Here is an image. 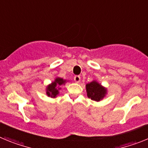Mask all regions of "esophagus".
<instances>
[{
    "label": "esophagus",
    "mask_w": 148,
    "mask_h": 148,
    "mask_svg": "<svg viewBox=\"0 0 148 148\" xmlns=\"http://www.w3.org/2000/svg\"><path fill=\"white\" fill-rule=\"evenodd\" d=\"M74 81H75L76 83H79L81 81V77L79 76V75H75V76L74 77Z\"/></svg>",
    "instance_id": "esophagus-1"
}]
</instances>
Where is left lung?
<instances>
[{"instance_id": "obj_1", "label": "left lung", "mask_w": 148, "mask_h": 148, "mask_svg": "<svg viewBox=\"0 0 148 148\" xmlns=\"http://www.w3.org/2000/svg\"><path fill=\"white\" fill-rule=\"evenodd\" d=\"M86 91L87 97L95 101H100L108 94V89L96 80H93L86 84Z\"/></svg>"}]
</instances>
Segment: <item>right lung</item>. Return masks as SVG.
<instances>
[{"label": "right lung", "instance_id": "obj_1", "mask_svg": "<svg viewBox=\"0 0 148 148\" xmlns=\"http://www.w3.org/2000/svg\"><path fill=\"white\" fill-rule=\"evenodd\" d=\"M67 80L60 77H56L55 80L46 87V94L48 97L56 98L59 94V90H61V86L64 85L67 82Z\"/></svg>", "mask_w": 148, "mask_h": 148}]
</instances>
